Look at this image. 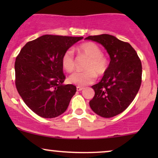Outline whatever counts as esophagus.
I'll use <instances>...</instances> for the list:
<instances>
[{"label":"esophagus","mask_w":158,"mask_h":158,"mask_svg":"<svg viewBox=\"0 0 158 158\" xmlns=\"http://www.w3.org/2000/svg\"><path fill=\"white\" fill-rule=\"evenodd\" d=\"M83 89H84V88H83V87H80V86L77 87V90H78V91H80V90H83Z\"/></svg>","instance_id":"esophagus-1"}]
</instances>
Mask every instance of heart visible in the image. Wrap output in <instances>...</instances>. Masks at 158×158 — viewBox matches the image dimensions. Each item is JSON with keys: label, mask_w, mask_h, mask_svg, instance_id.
Segmentation results:
<instances>
[{"label": "heart", "mask_w": 158, "mask_h": 158, "mask_svg": "<svg viewBox=\"0 0 158 158\" xmlns=\"http://www.w3.org/2000/svg\"><path fill=\"white\" fill-rule=\"evenodd\" d=\"M79 53L80 56L88 59L84 66L85 71L77 72L70 76L69 78L70 83L79 86H85L93 83L96 80L97 75L102 77L108 71L109 60L97 44L91 41L83 43L79 46ZM61 65L68 73H72L75 70L77 60L72 49H68L63 53Z\"/></svg>", "instance_id": "b5f03b06"}]
</instances>
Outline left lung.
I'll return each mask as SVG.
<instances>
[{"label":"left lung","mask_w":158,"mask_h":158,"mask_svg":"<svg viewBox=\"0 0 158 158\" xmlns=\"http://www.w3.org/2000/svg\"><path fill=\"white\" fill-rule=\"evenodd\" d=\"M85 39L102 44L110 58L108 71L99 83L92 86L95 94L90 107L101 117H113L129 106L140 88L141 61L129 43L113 35H90Z\"/></svg>","instance_id":"obj_1"}]
</instances>
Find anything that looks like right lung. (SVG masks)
<instances>
[{
    "label": "right lung",
    "instance_id": "obj_1",
    "mask_svg": "<svg viewBox=\"0 0 158 158\" xmlns=\"http://www.w3.org/2000/svg\"><path fill=\"white\" fill-rule=\"evenodd\" d=\"M83 37L44 35L27 42L15 63V86L23 102L34 113L53 118L67 110L77 91L63 85L61 56Z\"/></svg>",
    "mask_w": 158,
    "mask_h": 158
}]
</instances>
